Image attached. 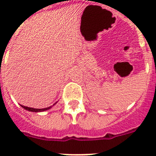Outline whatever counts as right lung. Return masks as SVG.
Returning <instances> with one entry per match:
<instances>
[{"mask_svg":"<svg viewBox=\"0 0 156 156\" xmlns=\"http://www.w3.org/2000/svg\"><path fill=\"white\" fill-rule=\"evenodd\" d=\"M57 102H58V101H57ZM57 102H55L52 106L55 105ZM21 106L23 108L27 110V111L32 112H44V111H47V110H49V109L52 108V106H50V107L44 108H30V107H27V106H24L22 105H21Z\"/></svg>","mask_w":156,"mask_h":156,"instance_id":"add662e5","label":"right lung"}]
</instances>
